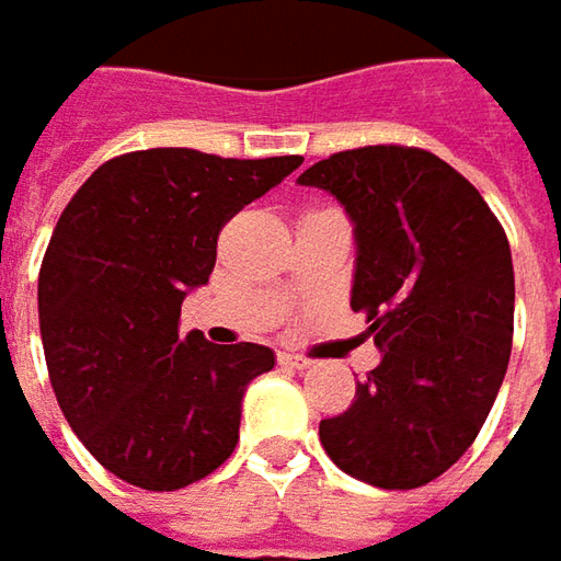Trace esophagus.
<instances>
[{"mask_svg": "<svg viewBox=\"0 0 561 561\" xmlns=\"http://www.w3.org/2000/svg\"><path fill=\"white\" fill-rule=\"evenodd\" d=\"M277 362H280L284 368H293V371H306V368L312 365L309 358L296 356V353H280V356H277Z\"/></svg>", "mask_w": 561, "mask_h": 561, "instance_id": "esophagus-1", "label": "esophagus"}]
</instances>
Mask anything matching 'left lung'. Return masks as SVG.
<instances>
[{
    "label": "left lung",
    "mask_w": 561,
    "mask_h": 561,
    "mask_svg": "<svg viewBox=\"0 0 561 561\" xmlns=\"http://www.w3.org/2000/svg\"><path fill=\"white\" fill-rule=\"evenodd\" d=\"M296 184L346 208L356 237L350 306L380 365L318 437L336 468L383 490L440 478L474 443L512 353L515 271L506 230L456 168L409 146L314 162Z\"/></svg>",
    "instance_id": "obj_1"
}]
</instances>
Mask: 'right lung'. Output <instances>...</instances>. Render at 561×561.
Wrapping results in <instances>:
<instances>
[{
	"instance_id": "add662e5",
	"label": "right lung",
	"mask_w": 561,
	"mask_h": 561,
	"mask_svg": "<svg viewBox=\"0 0 561 561\" xmlns=\"http://www.w3.org/2000/svg\"><path fill=\"white\" fill-rule=\"evenodd\" d=\"M299 164L142 149L65 205L39 268L43 353L71 431L121 481L181 490L233 453L243 393L274 353L181 336V306L208 284L221 227Z\"/></svg>"
}]
</instances>
